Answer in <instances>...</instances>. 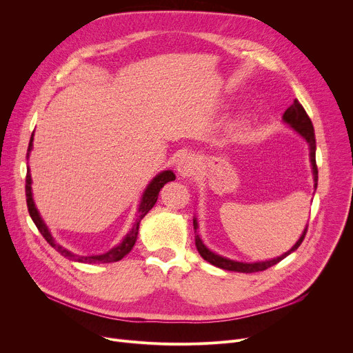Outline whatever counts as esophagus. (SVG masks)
<instances>
[{"label": "esophagus", "mask_w": 353, "mask_h": 353, "mask_svg": "<svg viewBox=\"0 0 353 353\" xmlns=\"http://www.w3.org/2000/svg\"><path fill=\"white\" fill-rule=\"evenodd\" d=\"M197 164H199V160H197L196 156H193V154H184L177 161V172L183 177H190V176H193L196 173Z\"/></svg>", "instance_id": "1"}]
</instances>
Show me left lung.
I'll return each instance as SVG.
<instances>
[{
    "label": "left lung",
    "instance_id": "left-lung-1",
    "mask_svg": "<svg viewBox=\"0 0 353 353\" xmlns=\"http://www.w3.org/2000/svg\"><path fill=\"white\" fill-rule=\"evenodd\" d=\"M283 121L288 123L290 127H293L296 132H298L309 144V156H310V163H312V173H313V181H314V189L318 188V165H316V140H314V130H313V124L307 116V113L305 111V108L302 107V104L294 100L293 104L285 111L283 114ZM193 226H194V239H196V248L200 253V256L205 259V261H208L209 263H212L213 266L216 268H220V269H225V270H232V272H240V273H253V272H262V270H266L268 268H272L273 265L279 263L281 261H283V259L286 256H289L292 252H294L296 249H298L303 239L306 236V232H307V226L305 228L302 236L299 237L298 242H296V245L288 250L286 253H283L282 256L276 257V259H272V261H266V262H256V263H243V262H236V261H230V259H226L223 256H219L216 253H213L212 250H209L205 243L201 242L200 236L197 234V220L193 219Z\"/></svg>",
    "mask_w": 353,
    "mask_h": 353
}]
</instances>
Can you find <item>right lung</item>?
<instances>
[{"mask_svg": "<svg viewBox=\"0 0 353 353\" xmlns=\"http://www.w3.org/2000/svg\"><path fill=\"white\" fill-rule=\"evenodd\" d=\"M32 136L30 139V144H28V153H27V157L30 156V152L32 148ZM176 176L173 172L170 170H165V172H161L159 173L152 181L150 184H148L147 189L144 190L143 193V197H141V203L139 206V212H137V219L134 221L133 225V229L130 230L125 237L121 240V243L117 245L116 248H113L111 250H108L107 253H103V254H96V256H79V254H74L71 252H68L67 249L61 248L59 243H55V240L52 239L48 228L46 226V223L43 221L39 210H37L35 205H34V200H32V192H31V174H30V169L27 170V177H26V197H27V208H28V212H30V216L32 219V221L35 223L37 229L40 230V233L43 234V237L47 240L48 245L51 248H54L55 250H57L59 253H61L64 257L70 259V261H77V262H81V263H111V262H117V261H121V259L130 253V250L133 249L136 240H137V234H139V226H140V221L141 219L150 212V209L156 205L157 201V197H159V192L160 189L164 186V184L167 181H172L174 180Z\"/></svg>", "mask_w": 353, "mask_h": 353, "instance_id": "1", "label": "right lung"}]
</instances>
